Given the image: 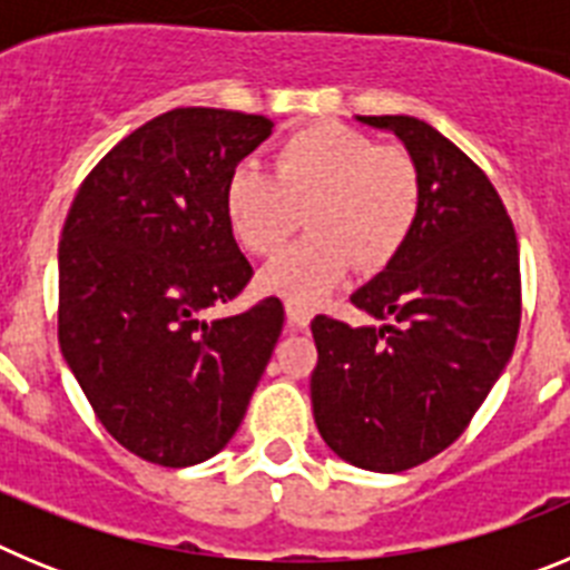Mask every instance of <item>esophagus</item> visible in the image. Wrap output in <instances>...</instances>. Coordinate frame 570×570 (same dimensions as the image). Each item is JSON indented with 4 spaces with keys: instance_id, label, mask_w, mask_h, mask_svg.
<instances>
[{
    "instance_id": "34e87169",
    "label": "esophagus",
    "mask_w": 570,
    "mask_h": 570,
    "mask_svg": "<svg viewBox=\"0 0 570 570\" xmlns=\"http://www.w3.org/2000/svg\"><path fill=\"white\" fill-rule=\"evenodd\" d=\"M285 314H288L291 328H308L311 325V308H305L299 302H285Z\"/></svg>"
}]
</instances>
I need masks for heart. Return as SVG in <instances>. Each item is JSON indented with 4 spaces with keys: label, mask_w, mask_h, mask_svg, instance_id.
I'll return each instance as SVG.
<instances>
[{
    "label": "heart",
    "mask_w": 570,
    "mask_h": 570,
    "mask_svg": "<svg viewBox=\"0 0 570 570\" xmlns=\"http://www.w3.org/2000/svg\"><path fill=\"white\" fill-rule=\"evenodd\" d=\"M271 165L274 174L239 165L225 185L230 230L254 256H274L305 210L311 234L262 271L268 294L311 308L340 288L356 259L380 271L405 248L422 205L407 150L340 122H314L285 136Z\"/></svg>",
    "instance_id": "obj_1"
}]
</instances>
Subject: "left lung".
Returning a JSON list of instances; mask_svg holds the SVG:
<instances>
[{"label": "left lung", "instance_id": "left-lung-1", "mask_svg": "<svg viewBox=\"0 0 570 570\" xmlns=\"http://www.w3.org/2000/svg\"><path fill=\"white\" fill-rule=\"evenodd\" d=\"M416 163L422 205L405 248L351 302L382 325L316 316L311 402L322 440L365 471L400 473L445 451L517 345L520 248L500 194L414 116H356Z\"/></svg>", "mask_w": 570, "mask_h": 570}]
</instances>
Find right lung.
Masks as SVG:
<instances>
[{
    "instance_id": "obj_1",
    "label": "right lung",
    "mask_w": 570,
    "mask_h": 570,
    "mask_svg": "<svg viewBox=\"0 0 570 570\" xmlns=\"http://www.w3.org/2000/svg\"><path fill=\"white\" fill-rule=\"evenodd\" d=\"M265 116L174 108L85 176L59 242V347L130 454L188 468L236 434L282 334L276 296L214 320L254 276L225 216Z\"/></svg>"
}]
</instances>
